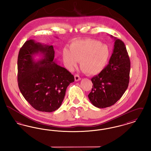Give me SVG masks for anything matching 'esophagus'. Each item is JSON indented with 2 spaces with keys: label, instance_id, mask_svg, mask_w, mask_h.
<instances>
[{
  "label": "esophagus",
  "instance_id": "34e87169",
  "mask_svg": "<svg viewBox=\"0 0 151 151\" xmlns=\"http://www.w3.org/2000/svg\"><path fill=\"white\" fill-rule=\"evenodd\" d=\"M74 76H75V80L76 81H78L81 80V78H80V77L79 76V75H77V74L75 75Z\"/></svg>",
  "mask_w": 151,
  "mask_h": 151
}]
</instances>
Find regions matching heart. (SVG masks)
Returning a JSON list of instances; mask_svg holds the SVG:
<instances>
[{
    "instance_id": "obj_1",
    "label": "heart",
    "mask_w": 151,
    "mask_h": 151,
    "mask_svg": "<svg viewBox=\"0 0 151 151\" xmlns=\"http://www.w3.org/2000/svg\"><path fill=\"white\" fill-rule=\"evenodd\" d=\"M110 52L108 46L93 39L75 40L71 43L70 50L63 51L65 66L72 70L80 61V66L89 75L101 72L108 63Z\"/></svg>"
}]
</instances>
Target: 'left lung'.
Instances as JSON below:
<instances>
[{"mask_svg": "<svg viewBox=\"0 0 151 151\" xmlns=\"http://www.w3.org/2000/svg\"><path fill=\"white\" fill-rule=\"evenodd\" d=\"M114 40V48L109 64L91 79L93 86L88 97L97 108L113 105L122 97L129 86V56L124 42L116 38Z\"/></svg>", "mask_w": 151, "mask_h": 151, "instance_id": "1", "label": "left lung"}]
</instances>
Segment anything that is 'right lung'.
<instances>
[{"label":"right lung","instance_id":"obj_1","mask_svg":"<svg viewBox=\"0 0 151 151\" xmlns=\"http://www.w3.org/2000/svg\"><path fill=\"white\" fill-rule=\"evenodd\" d=\"M40 52L43 58L36 62L33 55ZM52 45H42L33 40L26 41L17 59V81L25 99L36 110L52 112L59 108L73 75L54 62Z\"/></svg>","mask_w":151,"mask_h":151}]
</instances>
